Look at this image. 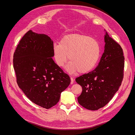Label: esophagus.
I'll use <instances>...</instances> for the list:
<instances>
[{"label": "esophagus", "instance_id": "obj_1", "mask_svg": "<svg viewBox=\"0 0 135 135\" xmlns=\"http://www.w3.org/2000/svg\"><path fill=\"white\" fill-rule=\"evenodd\" d=\"M70 80H71V82H70V84H73V83H74V79H73V78H70Z\"/></svg>", "mask_w": 135, "mask_h": 135}]
</instances>
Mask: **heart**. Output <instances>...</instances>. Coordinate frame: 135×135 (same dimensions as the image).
<instances>
[{"instance_id": "1", "label": "heart", "mask_w": 135, "mask_h": 135, "mask_svg": "<svg viewBox=\"0 0 135 135\" xmlns=\"http://www.w3.org/2000/svg\"><path fill=\"white\" fill-rule=\"evenodd\" d=\"M101 48L96 40L88 36L73 34L65 36L60 43L52 46L53 57L60 68L68 60L70 62L66 71L73 74L78 71L80 74L88 73L95 68L100 58Z\"/></svg>"}]
</instances>
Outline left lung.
<instances>
[{
    "label": "left lung",
    "mask_w": 135,
    "mask_h": 135,
    "mask_svg": "<svg viewBox=\"0 0 135 135\" xmlns=\"http://www.w3.org/2000/svg\"><path fill=\"white\" fill-rule=\"evenodd\" d=\"M104 40V52L98 66L95 70L75 79L82 87L78 101L91 110H97L107 105L118 91L123 78V50L107 32Z\"/></svg>",
    "instance_id": "1"
}]
</instances>
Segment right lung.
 Segmentation results:
<instances>
[{"mask_svg": "<svg viewBox=\"0 0 135 135\" xmlns=\"http://www.w3.org/2000/svg\"><path fill=\"white\" fill-rule=\"evenodd\" d=\"M53 44L48 35L29 30L17 45L13 60L19 88L32 103L47 109L57 104L71 81L52 58Z\"/></svg>", "mask_w": 135, "mask_h": 135, "instance_id": "right-lung-1", "label": "right lung"}]
</instances>
